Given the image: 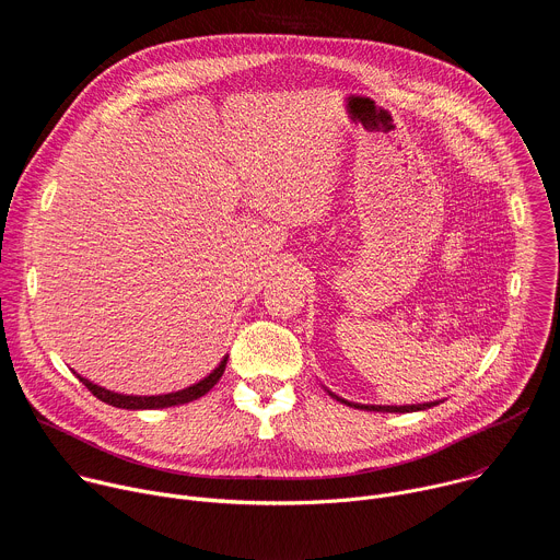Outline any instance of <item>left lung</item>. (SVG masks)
I'll use <instances>...</instances> for the list:
<instances>
[{"instance_id":"left-lung-1","label":"left lung","mask_w":560,"mask_h":560,"mask_svg":"<svg viewBox=\"0 0 560 560\" xmlns=\"http://www.w3.org/2000/svg\"><path fill=\"white\" fill-rule=\"evenodd\" d=\"M332 398H337V401H341V404H346V406H350V408H359V410H368V412H398V415H404V412H419V410H430V408H434V406H439L441 401H430V404H417V406H361V404H352V401H346V398H341V396H337L335 392H330V389H326Z\"/></svg>"}]
</instances>
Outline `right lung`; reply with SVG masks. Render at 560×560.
<instances>
[{
  "label": "right lung",
  "mask_w": 560,
  "mask_h": 560,
  "mask_svg": "<svg viewBox=\"0 0 560 560\" xmlns=\"http://www.w3.org/2000/svg\"><path fill=\"white\" fill-rule=\"evenodd\" d=\"M225 361H228V357H223L221 363H219L208 376H203L201 381L192 383L190 387H184V389H179V392H168V394H152V396L119 394V392L106 389V387H102V385H97V383H93V381H89V378H84V376H79L77 372H72V374H77V378L82 381V383L100 398V401H104V404H108V406H113V408H121V410H159V408L184 406V404L197 401L199 396L208 394V392L214 387V383L221 378V374H223V370H225Z\"/></svg>",
  "instance_id": "obj_1"
}]
</instances>
